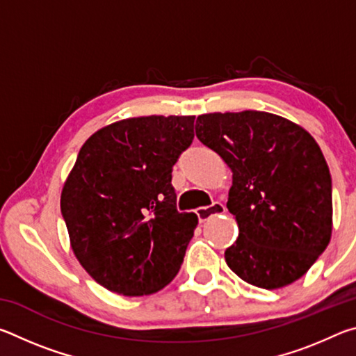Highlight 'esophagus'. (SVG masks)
Instances as JSON below:
<instances>
[{
	"instance_id": "obj_1",
	"label": "esophagus",
	"mask_w": 356,
	"mask_h": 356,
	"mask_svg": "<svg viewBox=\"0 0 356 356\" xmlns=\"http://www.w3.org/2000/svg\"><path fill=\"white\" fill-rule=\"evenodd\" d=\"M226 212V207L222 206L221 202H213L212 206L209 207H200L196 210V215L197 218H200L201 222H204L206 220H209L212 215H220V213H225Z\"/></svg>"
}]
</instances>
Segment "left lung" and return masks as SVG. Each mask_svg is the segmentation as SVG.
<instances>
[{"label":"left lung","instance_id":"obj_1","mask_svg":"<svg viewBox=\"0 0 356 356\" xmlns=\"http://www.w3.org/2000/svg\"><path fill=\"white\" fill-rule=\"evenodd\" d=\"M195 129L232 171L226 206L238 237L225 251L229 268L268 291L292 284L327 248L333 229L331 176L318 144L265 111L201 114Z\"/></svg>","mask_w":356,"mask_h":356}]
</instances>
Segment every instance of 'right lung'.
<instances>
[{"instance_id":"1","label":"right lung","mask_w":356,"mask_h":356,"mask_svg":"<svg viewBox=\"0 0 356 356\" xmlns=\"http://www.w3.org/2000/svg\"><path fill=\"white\" fill-rule=\"evenodd\" d=\"M195 116H143L95 131L61 193L70 246L111 292L141 297L177 275L197 225L177 212L172 166L195 138Z\"/></svg>"}]
</instances>
